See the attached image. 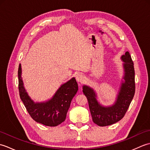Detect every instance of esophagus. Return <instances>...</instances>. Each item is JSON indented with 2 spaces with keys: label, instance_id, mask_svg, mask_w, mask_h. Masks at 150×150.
<instances>
[{
  "label": "esophagus",
  "instance_id": "1",
  "mask_svg": "<svg viewBox=\"0 0 150 150\" xmlns=\"http://www.w3.org/2000/svg\"><path fill=\"white\" fill-rule=\"evenodd\" d=\"M84 75H82V74H77V76H76V80H77L79 82H83L84 81Z\"/></svg>",
  "mask_w": 150,
  "mask_h": 150
}]
</instances>
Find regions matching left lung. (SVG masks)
I'll return each mask as SVG.
<instances>
[{
	"label": "left lung",
	"instance_id": "1",
	"mask_svg": "<svg viewBox=\"0 0 150 150\" xmlns=\"http://www.w3.org/2000/svg\"><path fill=\"white\" fill-rule=\"evenodd\" d=\"M124 62V80L118 93L116 101L111 106H103L97 99V95L91 88L84 85V94L87 97L93 122L99 126L111 125L124 117L133 99L135 91V70L128 52L121 57Z\"/></svg>",
	"mask_w": 150,
	"mask_h": 150
}]
</instances>
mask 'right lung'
Here are the masks:
<instances>
[{"instance_id": "right-lung-1", "label": "right lung", "mask_w": 150, "mask_h": 150, "mask_svg": "<svg viewBox=\"0 0 150 150\" xmlns=\"http://www.w3.org/2000/svg\"><path fill=\"white\" fill-rule=\"evenodd\" d=\"M21 74L20 64L18 70L19 95L31 118L37 122L47 126H57L64 122L71 100L78 91V84L75 79L73 77L62 84L49 100L35 103L25 90Z\"/></svg>"}]
</instances>
